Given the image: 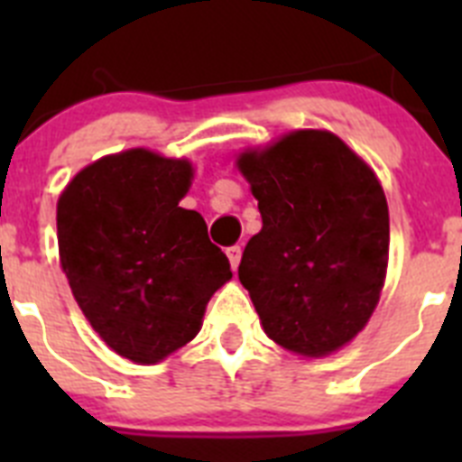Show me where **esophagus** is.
<instances>
[{"instance_id":"34e87169","label":"esophagus","mask_w":462,"mask_h":462,"mask_svg":"<svg viewBox=\"0 0 462 462\" xmlns=\"http://www.w3.org/2000/svg\"><path fill=\"white\" fill-rule=\"evenodd\" d=\"M226 256H228V261H231V268H238V263H240V256H243V250H240V245H234V247H228L226 250Z\"/></svg>"}]
</instances>
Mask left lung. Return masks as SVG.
I'll return each mask as SVG.
<instances>
[{"label":"left lung","instance_id":"left-lung-1","mask_svg":"<svg viewBox=\"0 0 462 462\" xmlns=\"http://www.w3.org/2000/svg\"><path fill=\"white\" fill-rule=\"evenodd\" d=\"M238 169L261 231L238 277L263 330L305 356L336 352L370 319L389 261V206L373 171L328 132H293Z\"/></svg>","mask_w":462,"mask_h":462}]
</instances>
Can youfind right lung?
I'll return each mask as SVG.
<instances>
[{
  "label": "right lung",
  "instance_id": "obj_1",
  "mask_svg": "<svg viewBox=\"0 0 462 462\" xmlns=\"http://www.w3.org/2000/svg\"><path fill=\"white\" fill-rule=\"evenodd\" d=\"M191 166L126 150L80 171L57 201V243L73 298L120 356L157 363L201 328L228 259L180 208Z\"/></svg>",
  "mask_w": 462,
  "mask_h": 462
}]
</instances>
